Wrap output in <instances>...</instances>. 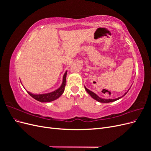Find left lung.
Instances as JSON below:
<instances>
[{"label":"left lung","instance_id":"1","mask_svg":"<svg viewBox=\"0 0 151 151\" xmlns=\"http://www.w3.org/2000/svg\"><path fill=\"white\" fill-rule=\"evenodd\" d=\"M84 88H85V89L86 90L87 92L88 93V94H89L92 97L93 99H94L95 100H96V101H98V102H100V103H110V102L115 101H116V100L120 99V98H122L123 96H125V95L128 93V91H129V90L130 89H129V90H128L127 92V93H125V94L123 95V96H122V97H119V98H116V99H103V98H99L97 94H96L94 93H93V92H92V91H91L89 90L88 88H86L85 86H84Z\"/></svg>","mask_w":151,"mask_h":151}]
</instances>
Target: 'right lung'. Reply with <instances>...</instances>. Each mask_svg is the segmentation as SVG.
<instances>
[{
	"label": "right lung",
	"mask_w": 151,
	"mask_h": 151,
	"mask_svg": "<svg viewBox=\"0 0 151 151\" xmlns=\"http://www.w3.org/2000/svg\"><path fill=\"white\" fill-rule=\"evenodd\" d=\"M67 71L65 72L64 75L63 77V81L62 84L60 86V88L57 89V90L53 91V92L46 93V94H34L31 93H29V91H27L28 93L31 96L32 98H33L36 100L38 101L42 102V103H46V102H50L54 101L57 99H58L60 96L63 94V91L65 89V86L66 84V76H67Z\"/></svg>",
	"instance_id": "obj_1"
}]
</instances>
